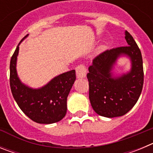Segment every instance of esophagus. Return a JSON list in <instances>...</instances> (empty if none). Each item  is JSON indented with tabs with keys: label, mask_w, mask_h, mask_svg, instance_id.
Here are the masks:
<instances>
[{
	"label": "esophagus",
	"mask_w": 153,
	"mask_h": 153,
	"mask_svg": "<svg viewBox=\"0 0 153 153\" xmlns=\"http://www.w3.org/2000/svg\"><path fill=\"white\" fill-rule=\"evenodd\" d=\"M86 72H87V70H86V68L84 65L80 64L76 67V73L77 78L86 77Z\"/></svg>",
	"instance_id": "obj_1"
}]
</instances>
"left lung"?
I'll use <instances>...</instances> for the list:
<instances>
[{"label":"left lung","mask_w":153,"mask_h":153,"mask_svg":"<svg viewBox=\"0 0 153 153\" xmlns=\"http://www.w3.org/2000/svg\"><path fill=\"white\" fill-rule=\"evenodd\" d=\"M126 47L106 51L96 56L89 67V98L93 110L107 118L122 117L134 106L143 86L141 51L132 35L125 31ZM127 57L131 70L117 74L113 72L117 60Z\"/></svg>","instance_id":"left-lung-1"}]
</instances>
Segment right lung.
I'll return each mask as SVG.
<instances>
[{
  "label": "right lung",
  "instance_id": "right-lung-1",
  "mask_svg": "<svg viewBox=\"0 0 153 153\" xmlns=\"http://www.w3.org/2000/svg\"><path fill=\"white\" fill-rule=\"evenodd\" d=\"M19 43L10 63V85L12 94L20 109L30 120L37 123L51 124L59 122L67 113V100L76 80L74 70L53 78L40 88L24 84L17 72Z\"/></svg>",
  "mask_w": 153,
  "mask_h": 153
}]
</instances>
